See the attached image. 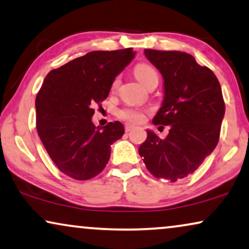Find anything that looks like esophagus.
<instances>
[{
    "instance_id": "1",
    "label": "esophagus",
    "mask_w": 249,
    "mask_h": 249,
    "mask_svg": "<svg viewBox=\"0 0 249 249\" xmlns=\"http://www.w3.org/2000/svg\"><path fill=\"white\" fill-rule=\"evenodd\" d=\"M131 130H133V125H131V124H126V125H125V131L130 132Z\"/></svg>"
}]
</instances>
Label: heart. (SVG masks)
Segmentation results:
<instances>
[{"instance_id": "heart-1", "label": "heart", "mask_w": 249, "mask_h": 249, "mask_svg": "<svg viewBox=\"0 0 249 249\" xmlns=\"http://www.w3.org/2000/svg\"><path fill=\"white\" fill-rule=\"evenodd\" d=\"M155 74H157L155 71V68L151 67V66L148 64H139L134 67V75L137 76V78L143 85H145V83L148 82V79ZM117 85H118V78H116L114 83H112V89L117 88ZM145 114H147V111H145L144 109L135 108V107L123 108L118 111L119 117L128 123H132V124H139V123L143 122L145 118Z\"/></svg>"}]
</instances>
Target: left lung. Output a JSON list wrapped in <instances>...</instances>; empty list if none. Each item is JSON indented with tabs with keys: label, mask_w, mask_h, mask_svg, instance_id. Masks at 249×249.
Here are the masks:
<instances>
[{
	"label": "left lung",
	"mask_w": 249,
	"mask_h": 249,
	"mask_svg": "<svg viewBox=\"0 0 249 249\" xmlns=\"http://www.w3.org/2000/svg\"><path fill=\"white\" fill-rule=\"evenodd\" d=\"M144 54L164 78V101L152 123L170 125V133L160 139L147 131L139 154L155 178L175 182L194 173L216 147L225 111L221 85L189 53L145 49Z\"/></svg>",
	"instance_id": "1"
}]
</instances>
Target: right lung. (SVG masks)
Wrapping results in <instances>:
<instances>
[{"mask_svg": "<svg viewBox=\"0 0 249 249\" xmlns=\"http://www.w3.org/2000/svg\"><path fill=\"white\" fill-rule=\"evenodd\" d=\"M133 49L92 51L46 75L36 95V128L53 163L75 180L97 177L110 145L124 134L121 122L92 123L93 107L108 97L115 77L134 58Z\"/></svg>", "mask_w": 249, "mask_h": 249, "instance_id": "right-lung-1", "label": "right lung"}]
</instances>
